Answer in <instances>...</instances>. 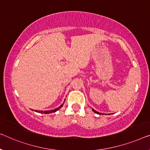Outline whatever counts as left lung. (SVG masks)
I'll return each instance as SVG.
<instances>
[{
	"label": "left lung",
	"instance_id": "left-lung-1",
	"mask_svg": "<svg viewBox=\"0 0 150 150\" xmlns=\"http://www.w3.org/2000/svg\"><path fill=\"white\" fill-rule=\"evenodd\" d=\"M92 110H93V112H94L95 113H96V114H100V115H102V113H100V112H97V111H96L95 110H93V109H92ZM102 115H103V114H102Z\"/></svg>",
	"mask_w": 150,
	"mask_h": 150
}]
</instances>
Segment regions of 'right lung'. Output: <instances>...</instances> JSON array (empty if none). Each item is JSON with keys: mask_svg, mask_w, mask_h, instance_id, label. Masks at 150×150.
I'll return each instance as SVG.
<instances>
[{"mask_svg": "<svg viewBox=\"0 0 150 150\" xmlns=\"http://www.w3.org/2000/svg\"><path fill=\"white\" fill-rule=\"evenodd\" d=\"M64 101H65V100H64ZM64 103V102H63V104ZM63 104H61V106L59 107H58V108L54 109V110H45V111H42V110H35L36 112H39V113H44V114H50V113H52V112H57V110H59L60 108H61V107L63 106Z\"/></svg>", "mask_w": 150, "mask_h": 150, "instance_id": "obj_1", "label": "right lung"}]
</instances>
